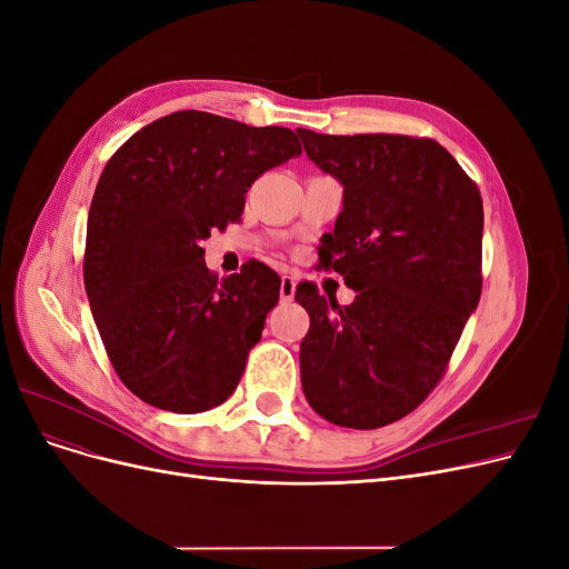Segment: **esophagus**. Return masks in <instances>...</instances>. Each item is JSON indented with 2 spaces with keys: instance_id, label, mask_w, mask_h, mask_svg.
<instances>
[{
  "instance_id": "obj_1",
  "label": "esophagus",
  "mask_w": 569,
  "mask_h": 569,
  "mask_svg": "<svg viewBox=\"0 0 569 569\" xmlns=\"http://www.w3.org/2000/svg\"><path fill=\"white\" fill-rule=\"evenodd\" d=\"M295 291H297V280L289 278V274H282V280H280V299L282 301H291V299H295Z\"/></svg>"
}]
</instances>
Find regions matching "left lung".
Segmentation results:
<instances>
[{
    "mask_svg": "<svg viewBox=\"0 0 569 569\" xmlns=\"http://www.w3.org/2000/svg\"><path fill=\"white\" fill-rule=\"evenodd\" d=\"M322 173L343 187L320 266L356 291L349 306L297 287L311 327L301 387L320 418L377 429L437 387L481 295L485 209L477 184L435 140L297 130Z\"/></svg>",
    "mask_w": 569,
    "mask_h": 569,
    "instance_id": "obj_1",
    "label": "left lung"
}]
</instances>
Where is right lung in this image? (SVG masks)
<instances>
[{"mask_svg": "<svg viewBox=\"0 0 569 569\" xmlns=\"http://www.w3.org/2000/svg\"><path fill=\"white\" fill-rule=\"evenodd\" d=\"M299 153L289 128L176 111L107 163L88 216L84 291L113 370L144 403L189 416L237 389L280 278L253 261L220 282L201 242L239 220L258 176Z\"/></svg>", "mask_w": 569, "mask_h": 569, "instance_id": "right-lung-1", "label": "right lung"}]
</instances>
